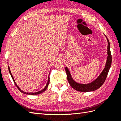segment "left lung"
<instances>
[{"mask_svg": "<svg viewBox=\"0 0 121 121\" xmlns=\"http://www.w3.org/2000/svg\"><path fill=\"white\" fill-rule=\"evenodd\" d=\"M106 37L108 41V57L107 62L103 71L95 81L87 84L77 83L72 78L69 69L66 67L65 68L69 83L70 84V86L74 89H75L76 91L81 92H88L96 91V90L99 88L106 81L112 63V56L111 54V51H110V42L107 37Z\"/></svg>", "mask_w": 121, "mask_h": 121, "instance_id": "1", "label": "left lung"}]
</instances>
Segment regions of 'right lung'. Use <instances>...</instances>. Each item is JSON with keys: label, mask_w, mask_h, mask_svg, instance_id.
I'll list each match as a JSON object with an SVG mask.
<instances>
[{"label": "right lung", "mask_w": 121, "mask_h": 121, "mask_svg": "<svg viewBox=\"0 0 121 121\" xmlns=\"http://www.w3.org/2000/svg\"><path fill=\"white\" fill-rule=\"evenodd\" d=\"M8 69H9V73H10V75H11V78H12V79H13V82H14V84H15V86H17V87L18 88V89H19V91H21V92H22V93H23V94H26V95H38V94H39L42 93V92H43V91H46V90L47 89V88H48V85H49V82H50L49 75V76H48V82H47V84H46V85L45 88H43V90H42V91H38V92H24L23 91H22V90L19 88V87L17 85V84H16V83H15V82H14V79L13 78V76H12V75L11 71H10V69L9 66H8Z\"/></svg>", "instance_id": "add662e5"}]
</instances>
